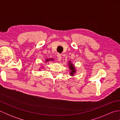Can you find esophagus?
Segmentation results:
<instances>
[{
  "label": "esophagus",
  "mask_w": 120,
  "mask_h": 120,
  "mask_svg": "<svg viewBox=\"0 0 120 120\" xmlns=\"http://www.w3.org/2000/svg\"><path fill=\"white\" fill-rule=\"evenodd\" d=\"M57 59L59 61H60L61 60V55L60 54V53H58L57 55Z\"/></svg>",
  "instance_id": "esophagus-1"
}]
</instances>
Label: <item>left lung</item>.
<instances>
[{
	"label": "left lung",
	"mask_w": 120,
	"mask_h": 120,
	"mask_svg": "<svg viewBox=\"0 0 120 120\" xmlns=\"http://www.w3.org/2000/svg\"><path fill=\"white\" fill-rule=\"evenodd\" d=\"M68 65H70V70L71 71V72L70 73V74L71 76H73L74 75V73H75V67L74 66L72 63H71V62H70L69 64H68Z\"/></svg>",
	"instance_id": "1"
}]
</instances>
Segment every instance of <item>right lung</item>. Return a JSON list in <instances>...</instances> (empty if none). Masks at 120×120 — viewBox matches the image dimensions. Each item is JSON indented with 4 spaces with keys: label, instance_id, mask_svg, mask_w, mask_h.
I'll use <instances>...</instances> for the list:
<instances>
[{
    "label": "right lung",
    "instance_id": "1",
    "mask_svg": "<svg viewBox=\"0 0 120 120\" xmlns=\"http://www.w3.org/2000/svg\"><path fill=\"white\" fill-rule=\"evenodd\" d=\"M50 59H46V61H49Z\"/></svg>",
    "mask_w": 120,
    "mask_h": 120
}]
</instances>
